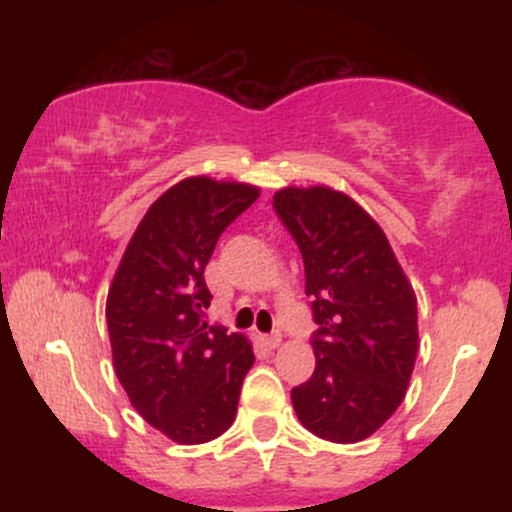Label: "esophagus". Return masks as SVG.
<instances>
[{
    "instance_id": "1",
    "label": "esophagus",
    "mask_w": 512,
    "mask_h": 512,
    "mask_svg": "<svg viewBox=\"0 0 512 512\" xmlns=\"http://www.w3.org/2000/svg\"><path fill=\"white\" fill-rule=\"evenodd\" d=\"M264 344H267L269 349H276V346L281 344V332H272V334H267V337H264Z\"/></svg>"
}]
</instances>
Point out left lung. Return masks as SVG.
I'll use <instances>...</instances> for the list:
<instances>
[{
	"instance_id": "left-lung-1",
	"label": "left lung",
	"mask_w": 512,
	"mask_h": 512,
	"mask_svg": "<svg viewBox=\"0 0 512 512\" xmlns=\"http://www.w3.org/2000/svg\"><path fill=\"white\" fill-rule=\"evenodd\" d=\"M272 207L296 240L317 330L315 370L293 387L301 424L358 443L395 414L416 351V296L380 226L330 187H286Z\"/></svg>"
}]
</instances>
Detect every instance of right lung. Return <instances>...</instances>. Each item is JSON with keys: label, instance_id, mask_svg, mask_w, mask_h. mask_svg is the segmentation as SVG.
I'll return each instance as SVG.
<instances>
[{"label": "right lung", "instance_id": "right-lung-1", "mask_svg": "<svg viewBox=\"0 0 512 512\" xmlns=\"http://www.w3.org/2000/svg\"><path fill=\"white\" fill-rule=\"evenodd\" d=\"M257 197V187L209 178L170 187L134 231L108 291L117 378L134 409L175 443L219 438L255 363L243 334L207 322L204 267Z\"/></svg>", "mask_w": 512, "mask_h": 512}]
</instances>
